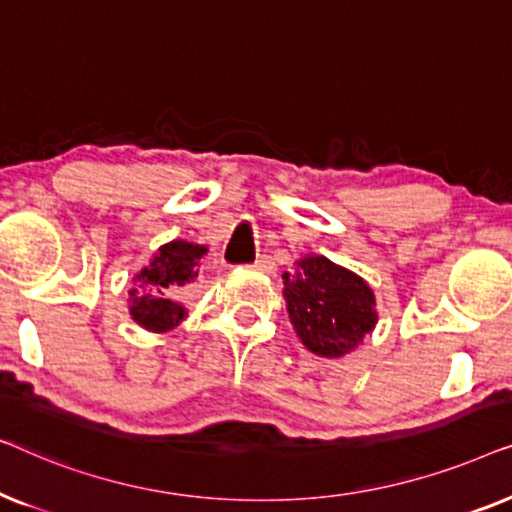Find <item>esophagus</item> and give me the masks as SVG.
<instances>
[{"instance_id":"esophagus-1","label":"esophagus","mask_w":512,"mask_h":512,"mask_svg":"<svg viewBox=\"0 0 512 512\" xmlns=\"http://www.w3.org/2000/svg\"><path fill=\"white\" fill-rule=\"evenodd\" d=\"M254 268L265 272V275H272V272L277 270V265H275V261H272L270 256H261V258H258V261L254 263Z\"/></svg>"}]
</instances>
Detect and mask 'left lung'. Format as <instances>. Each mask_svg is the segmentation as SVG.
<instances>
[{"label": "left lung", "mask_w": 512, "mask_h": 512, "mask_svg": "<svg viewBox=\"0 0 512 512\" xmlns=\"http://www.w3.org/2000/svg\"><path fill=\"white\" fill-rule=\"evenodd\" d=\"M286 312L293 331L312 354L342 359L354 352L377 324L375 293L356 272L307 254L284 272Z\"/></svg>", "instance_id": "1"}]
</instances>
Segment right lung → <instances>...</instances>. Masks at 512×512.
I'll use <instances>...</instances> for the list:
<instances>
[{
	"label": "right lung",
	"mask_w": 512,
	"mask_h": 512,
	"mask_svg": "<svg viewBox=\"0 0 512 512\" xmlns=\"http://www.w3.org/2000/svg\"><path fill=\"white\" fill-rule=\"evenodd\" d=\"M207 251L205 244L188 240H172L158 247L130 282L128 310L132 321L149 333L174 331L188 317V310L172 296L200 277V261Z\"/></svg>",
	"instance_id": "add662e5"
}]
</instances>
